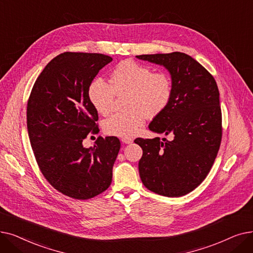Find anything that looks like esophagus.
Wrapping results in <instances>:
<instances>
[{
	"instance_id": "34e87169",
	"label": "esophagus",
	"mask_w": 253,
	"mask_h": 253,
	"mask_svg": "<svg viewBox=\"0 0 253 253\" xmlns=\"http://www.w3.org/2000/svg\"><path fill=\"white\" fill-rule=\"evenodd\" d=\"M122 141H123L124 143H126V144H130V143H133V139H131V138H128V137H125V138H123V139H122Z\"/></svg>"
}]
</instances>
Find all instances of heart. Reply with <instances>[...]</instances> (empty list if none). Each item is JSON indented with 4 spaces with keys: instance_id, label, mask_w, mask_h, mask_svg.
<instances>
[{
    "instance_id": "1",
    "label": "heart",
    "mask_w": 253,
    "mask_h": 253,
    "mask_svg": "<svg viewBox=\"0 0 253 253\" xmlns=\"http://www.w3.org/2000/svg\"><path fill=\"white\" fill-rule=\"evenodd\" d=\"M127 94L126 113L107 118L105 133L117 137L136 135L145 122L163 113L173 97V80L166 71H153L150 66L135 61L120 62L111 71L109 84L95 78L87 89L88 100L99 114L107 115L112 109L115 95Z\"/></svg>"
}]
</instances>
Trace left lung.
Masks as SVG:
<instances>
[{"mask_svg": "<svg viewBox=\"0 0 253 253\" xmlns=\"http://www.w3.org/2000/svg\"><path fill=\"white\" fill-rule=\"evenodd\" d=\"M170 72L173 97L149 129L171 140L137 138L142 148L139 173L147 189L181 197L197 188L210 172L222 138L219 91L214 77L182 52L137 55Z\"/></svg>", "mask_w": 253, "mask_h": 253, "instance_id": "obj_1", "label": "left lung"}]
</instances>
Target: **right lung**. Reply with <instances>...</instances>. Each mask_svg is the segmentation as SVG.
Instances as JSON below:
<instances>
[{"label": "right lung", "instance_id": "obj_1", "mask_svg": "<svg viewBox=\"0 0 253 253\" xmlns=\"http://www.w3.org/2000/svg\"><path fill=\"white\" fill-rule=\"evenodd\" d=\"M110 62L102 53H61L41 72L28 101L29 138L39 169L57 191L76 200L102 194L112 181L119 139L99 136L93 147L82 145L88 134L99 133L89 83Z\"/></svg>", "mask_w": 253, "mask_h": 253}]
</instances>
